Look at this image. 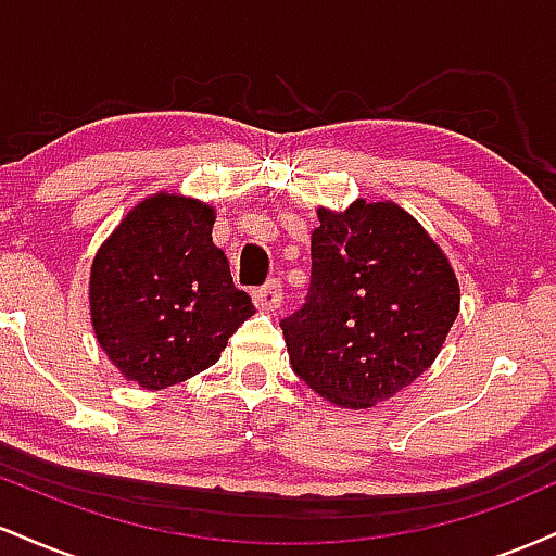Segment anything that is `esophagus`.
Wrapping results in <instances>:
<instances>
[{
    "label": "esophagus",
    "instance_id": "34e87169",
    "mask_svg": "<svg viewBox=\"0 0 556 556\" xmlns=\"http://www.w3.org/2000/svg\"><path fill=\"white\" fill-rule=\"evenodd\" d=\"M253 303H256L258 311H277L282 305V285L271 279V282L253 290Z\"/></svg>",
    "mask_w": 556,
    "mask_h": 556
}]
</instances>
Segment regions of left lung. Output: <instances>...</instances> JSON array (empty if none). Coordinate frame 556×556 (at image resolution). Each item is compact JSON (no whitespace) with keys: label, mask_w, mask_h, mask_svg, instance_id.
Returning a JSON list of instances; mask_svg holds the SVG:
<instances>
[{"label":"left lung","mask_w":556,"mask_h":556,"mask_svg":"<svg viewBox=\"0 0 556 556\" xmlns=\"http://www.w3.org/2000/svg\"><path fill=\"white\" fill-rule=\"evenodd\" d=\"M311 287L282 318L290 366L331 405L374 407L418 379L460 314L437 240L394 201L318 208Z\"/></svg>","instance_id":"obj_1"}]
</instances>
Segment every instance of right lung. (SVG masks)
Instances as JSON below:
<instances>
[{"instance_id":"1","label":"right lung","mask_w":556,"mask_h":556,"mask_svg":"<svg viewBox=\"0 0 556 556\" xmlns=\"http://www.w3.org/2000/svg\"><path fill=\"white\" fill-rule=\"evenodd\" d=\"M214 206L162 190L132 206L96 251L93 334L132 384L154 392L206 371L256 314L214 245Z\"/></svg>"}]
</instances>
